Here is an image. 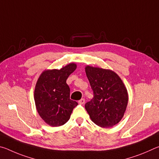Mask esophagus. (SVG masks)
Here are the masks:
<instances>
[{
    "mask_svg": "<svg viewBox=\"0 0 159 159\" xmlns=\"http://www.w3.org/2000/svg\"><path fill=\"white\" fill-rule=\"evenodd\" d=\"M85 99H80V100L79 101V103L80 104H85Z\"/></svg>",
    "mask_w": 159,
    "mask_h": 159,
    "instance_id": "obj_1",
    "label": "esophagus"
}]
</instances>
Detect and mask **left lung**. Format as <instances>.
I'll list each match as a JSON object with an SVG mask.
<instances>
[{
    "label": "left lung",
    "instance_id": "obj_1",
    "mask_svg": "<svg viewBox=\"0 0 159 159\" xmlns=\"http://www.w3.org/2000/svg\"><path fill=\"white\" fill-rule=\"evenodd\" d=\"M94 97L85 105L91 120L102 128L115 125L123 117L128 102V91L114 71L85 66Z\"/></svg>",
    "mask_w": 159,
    "mask_h": 159
}]
</instances>
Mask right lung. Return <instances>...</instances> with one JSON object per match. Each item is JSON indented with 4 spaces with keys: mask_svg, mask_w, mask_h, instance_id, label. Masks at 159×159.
I'll list each match as a JSON object with an SVG mask.
<instances>
[{
    "mask_svg": "<svg viewBox=\"0 0 159 159\" xmlns=\"http://www.w3.org/2000/svg\"><path fill=\"white\" fill-rule=\"evenodd\" d=\"M76 69V64L70 63L61 69L45 70L37 80L34 90L37 111L52 127L65 124L78 105L70 99V88L66 82Z\"/></svg>",
    "mask_w": 159,
    "mask_h": 159,
    "instance_id": "obj_1",
    "label": "right lung"
}]
</instances>
